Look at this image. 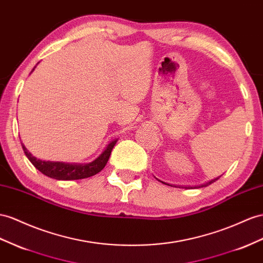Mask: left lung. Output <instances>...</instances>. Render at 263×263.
<instances>
[{
    "mask_svg": "<svg viewBox=\"0 0 263 263\" xmlns=\"http://www.w3.org/2000/svg\"><path fill=\"white\" fill-rule=\"evenodd\" d=\"M217 180H218V178H217V179H214V180H211V181H209V182H208V183L203 184V185H202V186H208L209 184H211V183H213V182H214V181H217Z\"/></svg>",
    "mask_w": 263,
    "mask_h": 263,
    "instance_id": "obj_1",
    "label": "left lung"
}]
</instances>
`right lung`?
<instances>
[{
    "mask_svg": "<svg viewBox=\"0 0 263 263\" xmlns=\"http://www.w3.org/2000/svg\"><path fill=\"white\" fill-rule=\"evenodd\" d=\"M118 140H113L112 142L106 146V149L102 152L99 158H97L91 163L86 164H77V163H64V162H51V161H42L26 150V147L22 144L23 151L25 156L31 161V163L34 165L36 169L42 172L44 176L57 179V180H79L90 178L94 174L99 173L103 169L107 163V160L110 158L111 151L113 146L116 145Z\"/></svg>",
    "mask_w": 263,
    "mask_h": 263,
    "instance_id": "add662e5",
    "label": "right lung"
}]
</instances>
